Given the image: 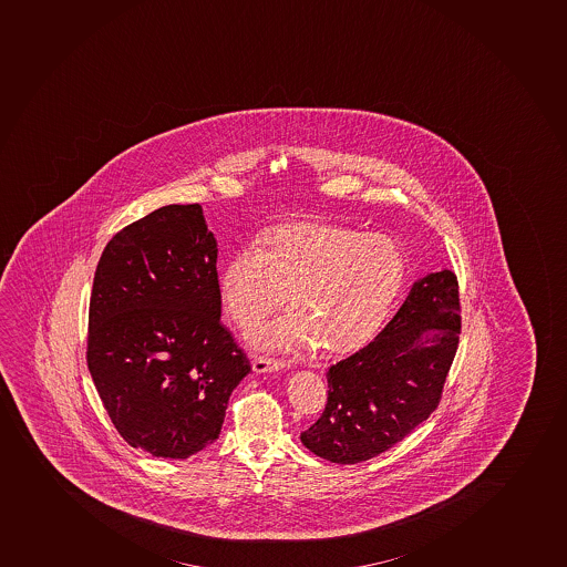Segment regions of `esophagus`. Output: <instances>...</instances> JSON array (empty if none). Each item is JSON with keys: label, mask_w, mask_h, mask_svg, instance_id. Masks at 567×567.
I'll list each match as a JSON object with an SVG mask.
<instances>
[{"label": "esophagus", "mask_w": 567, "mask_h": 567, "mask_svg": "<svg viewBox=\"0 0 567 567\" xmlns=\"http://www.w3.org/2000/svg\"><path fill=\"white\" fill-rule=\"evenodd\" d=\"M286 363L278 361V359L270 358H256L252 361V370L256 374H269V372H278L284 369Z\"/></svg>", "instance_id": "1"}]
</instances>
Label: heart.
I'll list each match as a JSON object with an SVG mask.
<instances>
[{"mask_svg":"<svg viewBox=\"0 0 567 567\" xmlns=\"http://www.w3.org/2000/svg\"><path fill=\"white\" fill-rule=\"evenodd\" d=\"M405 280L402 248L386 234L298 220L276 226L261 245L247 243L219 272V297L241 330L286 303L292 311L252 336L259 350L331 353L363 348L378 333Z\"/></svg>","mask_w":567,"mask_h":567,"instance_id":"1","label":"heart"}]
</instances>
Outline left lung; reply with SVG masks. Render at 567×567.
Returning <instances> with one entry per match:
<instances>
[{
	"label": "left lung",
	"mask_w": 567,
	"mask_h": 567,
	"mask_svg": "<svg viewBox=\"0 0 567 567\" xmlns=\"http://www.w3.org/2000/svg\"><path fill=\"white\" fill-rule=\"evenodd\" d=\"M458 284L451 270L419 278L380 336L328 370L324 413L300 434L337 464L378 456L439 408L461 333Z\"/></svg>",
	"instance_id": "left-lung-1"
}]
</instances>
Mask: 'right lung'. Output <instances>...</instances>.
<instances>
[{"instance_id":"obj_1","label":"right lung","mask_w":567,"mask_h":567,"mask_svg":"<svg viewBox=\"0 0 567 567\" xmlns=\"http://www.w3.org/2000/svg\"><path fill=\"white\" fill-rule=\"evenodd\" d=\"M217 239L200 204H169L112 237L90 298L89 369L117 433L162 458L219 439L250 372L220 324Z\"/></svg>"}]
</instances>
